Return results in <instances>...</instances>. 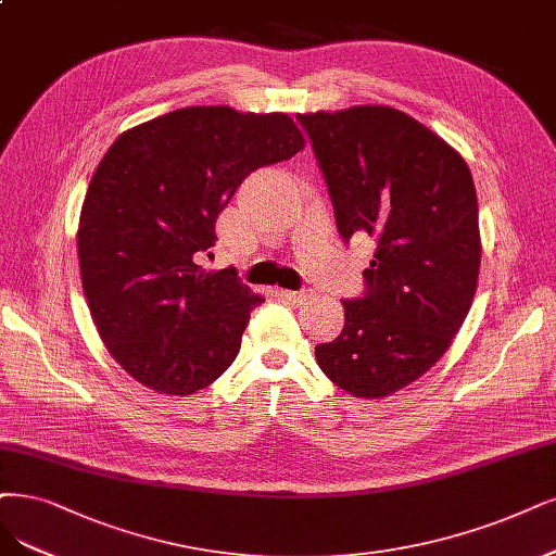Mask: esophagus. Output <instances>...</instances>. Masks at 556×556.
I'll use <instances>...</instances> for the list:
<instances>
[{"label":"esophagus","mask_w":556,"mask_h":556,"mask_svg":"<svg viewBox=\"0 0 556 556\" xmlns=\"http://www.w3.org/2000/svg\"><path fill=\"white\" fill-rule=\"evenodd\" d=\"M281 295L289 300V302H293V304H302V302H306V300L312 298L309 291H281Z\"/></svg>","instance_id":"esophagus-1"}]
</instances>
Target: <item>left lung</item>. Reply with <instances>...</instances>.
<instances>
[{"instance_id": "8db88e82", "label": "left lung", "mask_w": 556, "mask_h": 556, "mask_svg": "<svg viewBox=\"0 0 556 556\" xmlns=\"http://www.w3.org/2000/svg\"><path fill=\"white\" fill-rule=\"evenodd\" d=\"M330 192L337 229L376 240L366 291L316 362L357 399L421 378L451 345L477 293L479 203L467 162L394 108L298 114Z\"/></svg>"}]
</instances>
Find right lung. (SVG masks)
I'll list each match as a JSON object with an SVG mask.
<instances>
[{
    "mask_svg": "<svg viewBox=\"0 0 556 556\" xmlns=\"http://www.w3.org/2000/svg\"><path fill=\"white\" fill-rule=\"evenodd\" d=\"M304 137L289 114L185 108L118 135L89 182L77 256L110 355L157 394L215 382L263 302L233 267L205 273L215 222L240 182L291 160Z\"/></svg>",
    "mask_w": 556,
    "mask_h": 556,
    "instance_id": "1",
    "label": "right lung"
}]
</instances>
